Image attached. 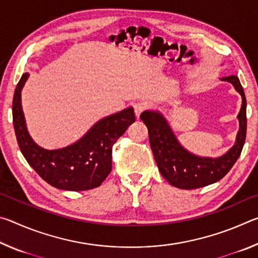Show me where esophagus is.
Returning <instances> with one entry per match:
<instances>
[{
	"mask_svg": "<svg viewBox=\"0 0 258 258\" xmlns=\"http://www.w3.org/2000/svg\"><path fill=\"white\" fill-rule=\"evenodd\" d=\"M133 108H134L135 115L140 116V113L149 108V102L146 101V100H139V101H135L133 103Z\"/></svg>",
	"mask_w": 258,
	"mask_h": 258,
	"instance_id": "esophagus-1",
	"label": "esophagus"
}]
</instances>
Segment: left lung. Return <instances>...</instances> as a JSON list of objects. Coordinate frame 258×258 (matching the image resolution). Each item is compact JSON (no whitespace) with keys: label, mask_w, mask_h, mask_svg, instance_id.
<instances>
[{"label":"left lung","mask_w":258,"mask_h":258,"mask_svg":"<svg viewBox=\"0 0 258 258\" xmlns=\"http://www.w3.org/2000/svg\"><path fill=\"white\" fill-rule=\"evenodd\" d=\"M222 80L230 82L241 94L242 106L238 115L240 130L237 142L220 158H200L183 149L160 113L145 111L140 116L148 127L151 150L160 174L166 181L178 189H198L220 181L232 168L242 151L247 131L246 97L237 76H228Z\"/></svg>","instance_id":"obj_1"}]
</instances>
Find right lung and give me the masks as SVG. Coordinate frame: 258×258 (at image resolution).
Here are the masks:
<instances>
[{"instance_id": "right-lung-1", "label": "right lung", "mask_w": 258, "mask_h": 258, "mask_svg": "<svg viewBox=\"0 0 258 258\" xmlns=\"http://www.w3.org/2000/svg\"><path fill=\"white\" fill-rule=\"evenodd\" d=\"M28 75L25 73L21 76L12 101L14 127L21 154L35 172L56 189L84 191L100 186L112 169V146L135 121L133 108L98 121L72 146L43 149L29 137L21 110V89Z\"/></svg>"}]
</instances>
